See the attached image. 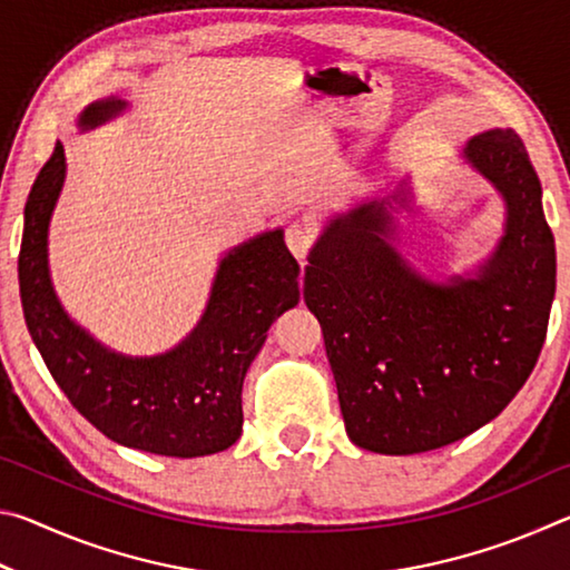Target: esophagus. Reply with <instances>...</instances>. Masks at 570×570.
<instances>
[{"instance_id":"34e87169","label":"esophagus","mask_w":570,"mask_h":570,"mask_svg":"<svg viewBox=\"0 0 570 570\" xmlns=\"http://www.w3.org/2000/svg\"><path fill=\"white\" fill-rule=\"evenodd\" d=\"M284 238H286L288 250L296 256V262L304 266L306 254H308V248H312V240H314L312 230H308L304 224H292V226H286Z\"/></svg>"}]
</instances>
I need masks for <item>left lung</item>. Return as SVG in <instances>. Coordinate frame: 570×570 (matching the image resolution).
Returning a JSON list of instances; mask_svg holds the SVG:
<instances>
[{"instance_id": "8db88e82", "label": "left lung", "mask_w": 570, "mask_h": 570, "mask_svg": "<svg viewBox=\"0 0 570 570\" xmlns=\"http://www.w3.org/2000/svg\"><path fill=\"white\" fill-rule=\"evenodd\" d=\"M460 158L505 204L503 236L475 274L432 282L394 246L410 178L330 218L308 250L304 302L356 448L414 455L468 438L508 407L546 342L556 244L523 140L485 130Z\"/></svg>"}]
</instances>
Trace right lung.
I'll list each match as a JSON object with an SVG mask.
<instances>
[{
  "mask_svg": "<svg viewBox=\"0 0 570 570\" xmlns=\"http://www.w3.org/2000/svg\"><path fill=\"white\" fill-rule=\"evenodd\" d=\"M128 102L88 105L77 128L105 125ZM65 148L37 176L24 206L19 296L32 342L72 407L105 438L166 458L214 455L240 438V390L268 326L298 304V264L284 230H264L220 258L200 322L173 350L128 356L70 320L55 294L47 234L65 186Z\"/></svg>",
  "mask_w": 570,
  "mask_h": 570,
  "instance_id": "obj_1",
  "label": "right lung"
}]
</instances>
